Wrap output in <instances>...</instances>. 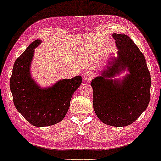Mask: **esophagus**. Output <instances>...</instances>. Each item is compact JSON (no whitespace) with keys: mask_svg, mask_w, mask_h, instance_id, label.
I'll return each instance as SVG.
<instances>
[{"mask_svg":"<svg viewBox=\"0 0 161 161\" xmlns=\"http://www.w3.org/2000/svg\"><path fill=\"white\" fill-rule=\"evenodd\" d=\"M83 79L85 80L89 81L92 78V74L90 72V71H85V72H84V74H83Z\"/></svg>","mask_w":161,"mask_h":161,"instance_id":"34e87169","label":"esophagus"}]
</instances>
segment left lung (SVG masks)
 I'll return each mask as SVG.
<instances>
[{
  "label": "left lung",
  "mask_w": 161,
  "mask_h": 161,
  "mask_svg": "<svg viewBox=\"0 0 161 161\" xmlns=\"http://www.w3.org/2000/svg\"><path fill=\"white\" fill-rule=\"evenodd\" d=\"M119 48L118 58L109 63L108 70L93 79L94 109L100 120L108 125L124 127L136 120L150 101L151 76L144 55L125 34H113ZM113 64L112 66L109 65ZM129 69L130 74L120 86L117 81L105 80Z\"/></svg>",
  "instance_id": "left-lung-1"
}]
</instances>
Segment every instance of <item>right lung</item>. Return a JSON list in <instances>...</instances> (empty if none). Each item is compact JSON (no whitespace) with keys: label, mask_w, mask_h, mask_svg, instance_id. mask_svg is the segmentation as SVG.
Wrapping results in <instances>:
<instances>
[{"label":"right lung","mask_w":161,"mask_h":161,"mask_svg":"<svg viewBox=\"0 0 161 161\" xmlns=\"http://www.w3.org/2000/svg\"><path fill=\"white\" fill-rule=\"evenodd\" d=\"M40 43L39 40L32 42L16 60L10 78V90L14 105L25 119L34 126L45 127L64 119L82 78L63 79L44 90L38 87L30 77V67L34 49Z\"/></svg>","instance_id":"add662e5"}]
</instances>
